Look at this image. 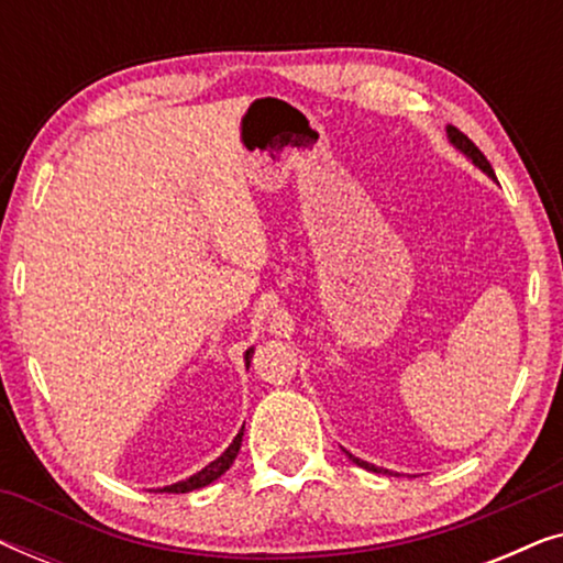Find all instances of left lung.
Wrapping results in <instances>:
<instances>
[{"instance_id": "8db88e82", "label": "left lung", "mask_w": 563, "mask_h": 563, "mask_svg": "<svg viewBox=\"0 0 563 563\" xmlns=\"http://www.w3.org/2000/svg\"><path fill=\"white\" fill-rule=\"evenodd\" d=\"M445 133H449V141L453 143V148H459L461 153H464V156H466L468 161H472L474 166H479L484 174H487V176H492V179H495V172H492L489 161L484 158V153H482L479 148H476V145H474L472 141H468V137H466L464 133H461L459 128L449 125V128H445ZM345 456H349V459H351L353 464H356V466H361V468H368V472H382V468H376L374 464H366V461L356 459V456H353V453H349V451H345Z\"/></svg>"}]
</instances>
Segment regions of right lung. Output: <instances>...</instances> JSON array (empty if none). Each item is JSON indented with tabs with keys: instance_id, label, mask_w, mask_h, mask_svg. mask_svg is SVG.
<instances>
[{
	"instance_id": "obj_1",
	"label": "right lung",
	"mask_w": 563,
	"mask_h": 563,
	"mask_svg": "<svg viewBox=\"0 0 563 563\" xmlns=\"http://www.w3.org/2000/svg\"><path fill=\"white\" fill-rule=\"evenodd\" d=\"M251 353H253V349L245 351V366L251 364ZM241 441H243V430L233 438V443H230L228 449L222 451V456L214 459L212 464H207L202 472H197L195 476H189V479H184V482H176V484H168V487H161L158 492H168V495H184V492L202 489V487H207V484H212L214 479H220V476L225 474L230 466H233L238 451H241Z\"/></svg>"
}]
</instances>
